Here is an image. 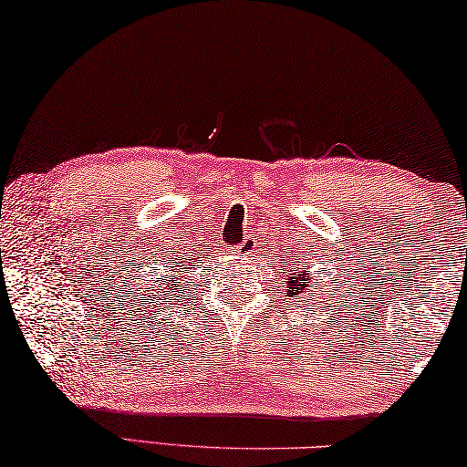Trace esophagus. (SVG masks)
Instances as JSON below:
<instances>
[{"label":"esophagus","instance_id":"obj_1","mask_svg":"<svg viewBox=\"0 0 467 467\" xmlns=\"http://www.w3.org/2000/svg\"><path fill=\"white\" fill-rule=\"evenodd\" d=\"M256 248H258L256 238H252V235H246V238L242 240V244L235 250H238L240 256H252V254H254V252H258Z\"/></svg>","mask_w":467,"mask_h":467}]
</instances>
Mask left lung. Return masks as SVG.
I'll list each match as a JSON object with an SVG mask.
<instances>
[{"instance_id":"8db88e82","label":"left lung","mask_w":467,"mask_h":467,"mask_svg":"<svg viewBox=\"0 0 467 467\" xmlns=\"http://www.w3.org/2000/svg\"><path fill=\"white\" fill-rule=\"evenodd\" d=\"M314 281V276L309 275V271H299L287 275V281H285V291H287V297H299L301 306L306 307L307 304V293H309V283ZM312 309V307H309Z\"/></svg>"}]
</instances>
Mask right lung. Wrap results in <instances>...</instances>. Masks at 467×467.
Returning <instances> with one entry per match:
<instances>
[{
  "label": "right lung",
  "instance_id": "add662e5",
  "mask_svg": "<svg viewBox=\"0 0 467 467\" xmlns=\"http://www.w3.org/2000/svg\"><path fill=\"white\" fill-rule=\"evenodd\" d=\"M201 256L202 254H196L194 258H191V265L186 266V268H191V273H194V266H199V258ZM178 266H180V263L176 266H171V273H174V275H166L161 279V285H160V289H158V293H161V297L163 296H168V297L178 296V293H182V291L188 289V281H191V279H188L186 268H178Z\"/></svg>",
  "mask_w": 467,
  "mask_h": 467
}]
</instances>
